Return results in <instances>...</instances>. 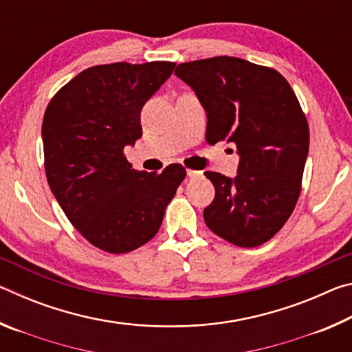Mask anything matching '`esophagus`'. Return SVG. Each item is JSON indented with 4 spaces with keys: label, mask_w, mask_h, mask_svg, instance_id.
Returning a JSON list of instances; mask_svg holds the SVG:
<instances>
[{
    "label": "esophagus",
    "mask_w": 352,
    "mask_h": 352,
    "mask_svg": "<svg viewBox=\"0 0 352 352\" xmlns=\"http://www.w3.org/2000/svg\"><path fill=\"white\" fill-rule=\"evenodd\" d=\"M186 174H188L189 178H199L201 175V172L200 170H194V169H188Z\"/></svg>",
    "instance_id": "1"
}]
</instances>
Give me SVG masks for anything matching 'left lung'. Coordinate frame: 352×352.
<instances>
[{
	"label": "left lung",
	"mask_w": 352,
	"mask_h": 352,
	"mask_svg": "<svg viewBox=\"0 0 352 352\" xmlns=\"http://www.w3.org/2000/svg\"><path fill=\"white\" fill-rule=\"evenodd\" d=\"M177 77L206 111V142H234V178L206 170L216 197L204 217L214 234L237 247L270 241L301 192L309 126L289 82L276 69L219 56L180 63Z\"/></svg>",
	"instance_id": "1"
}]
</instances>
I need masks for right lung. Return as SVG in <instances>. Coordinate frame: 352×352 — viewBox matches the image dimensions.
<instances>
[{
	"mask_svg": "<svg viewBox=\"0 0 352 352\" xmlns=\"http://www.w3.org/2000/svg\"><path fill=\"white\" fill-rule=\"evenodd\" d=\"M174 68V62L98 65L71 79L46 107L47 183L76 230L107 253H129L151 241L186 177L182 164L162 174L135 170L124 155L142 136V107Z\"/></svg>",
	"mask_w": 352,
	"mask_h": 352,
	"instance_id": "1",
	"label": "right lung"
}]
</instances>
